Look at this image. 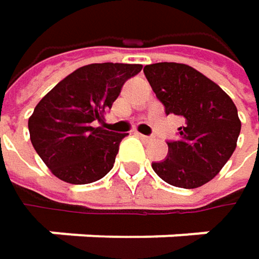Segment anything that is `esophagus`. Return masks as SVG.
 Segmentation results:
<instances>
[{
	"label": "esophagus",
	"instance_id": "obj_1",
	"mask_svg": "<svg viewBox=\"0 0 259 259\" xmlns=\"http://www.w3.org/2000/svg\"><path fill=\"white\" fill-rule=\"evenodd\" d=\"M138 136H139L142 141H153V136H147V135H142V133H138Z\"/></svg>",
	"mask_w": 259,
	"mask_h": 259
}]
</instances>
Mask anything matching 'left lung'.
Returning <instances> with one entry per match:
<instances>
[{
	"label": "left lung",
	"mask_w": 259,
	"mask_h": 259,
	"mask_svg": "<svg viewBox=\"0 0 259 259\" xmlns=\"http://www.w3.org/2000/svg\"><path fill=\"white\" fill-rule=\"evenodd\" d=\"M166 115L183 120L179 139L168 142V156L154 162V172L171 186L195 189L214 179L237 147L241 123L231 97L211 79L180 63L144 67Z\"/></svg>",
	"instance_id": "left-lung-1"
}]
</instances>
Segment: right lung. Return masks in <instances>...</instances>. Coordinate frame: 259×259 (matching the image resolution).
Segmentation results:
<instances>
[{
  "instance_id": "obj_1",
  "label": "right lung",
  "mask_w": 259,
  "mask_h": 259,
  "mask_svg": "<svg viewBox=\"0 0 259 259\" xmlns=\"http://www.w3.org/2000/svg\"><path fill=\"white\" fill-rule=\"evenodd\" d=\"M141 64L102 63L79 67L58 82L28 120L34 150L51 172L72 184L103 179L114 166L127 133L94 127Z\"/></svg>"
}]
</instances>
